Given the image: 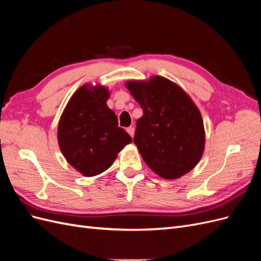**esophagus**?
<instances>
[{"mask_svg": "<svg viewBox=\"0 0 261 261\" xmlns=\"http://www.w3.org/2000/svg\"><path fill=\"white\" fill-rule=\"evenodd\" d=\"M126 130H127V133L129 134L132 137H134V133H135V128H134L133 126H130V127H127V129H126Z\"/></svg>", "mask_w": 261, "mask_h": 261, "instance_id": "34e87169", "label": "esophagus"}]
</instances>
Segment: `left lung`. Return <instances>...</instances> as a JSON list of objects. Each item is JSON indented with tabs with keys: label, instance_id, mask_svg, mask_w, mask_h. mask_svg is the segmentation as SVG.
Masks as SVG:
<instances>
[{
	"label": "left lung",
	"instance_id": "1",
	"mask_svg": "<svg viewBox=\"0 0 261 261\" xmlns=\"http://www.w3.org/2000/svg\"><path fill=\"white\" fill-rule=\"evenodd\" d=\"M126 87L143 109L134 136L144 161L159 176L178 178L199 162L204 148L201 114L188 94L161 76Z\"/></svg>",
	"mask_w": 261,
	"mask_h": 261
}]
</instances>
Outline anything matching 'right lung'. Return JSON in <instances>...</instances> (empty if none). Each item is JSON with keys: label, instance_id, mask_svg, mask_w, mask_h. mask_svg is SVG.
I'll use <instances>...</instances> for the list:
<instances>
[{"label": "right lung", "instance_id": "1", "mask_svg": "<svg viewBox=\"0 0 261 261\" xmlns=\"http://www.w3.org/2000/svg\"><path fill=\"white\" fill-rule=\"evenodd\" d=\"M106 87H81L70 98L59 122L58 140L67 162L85 176H94L111 167L117 153L132 143L118 127L117 117L107 106Z\"/></svg>", "mask_w": 261, "mask_h": 261}]
</instances>
